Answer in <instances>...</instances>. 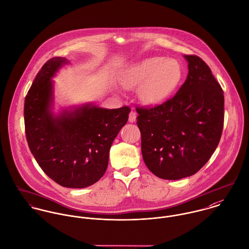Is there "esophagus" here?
<instances>
[{
    "label": "esophagus",
    "mask_w": 249,
    "mask_h": 249,
    "mask_svg": "<svg viewBox=\"0 0 249 249\" xmlns=\"http://www.w3.org/2000/svg\"><path fill=\"white\" fill-rule=\"evenodd\" d=\"M136 119H137V113H136L134 110H132V111L129 113V121L133 123V122L136 121Z\"/></svg>",
    "instance_id": "1"
}]
</instances>
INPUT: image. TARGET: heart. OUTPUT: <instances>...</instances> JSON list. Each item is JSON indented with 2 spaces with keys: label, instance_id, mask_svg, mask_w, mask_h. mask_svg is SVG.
Instances as JSON below:
<instances>
[{
  "label": "heart",
  "instance_id": "obj_1",
  "mask_svg": "<svg viewBox=\"0 0 249 249\" xmlns=\"http://www.w3.org/2000/svg\"><path fill=\"white\" fill-rule=\"evenodd\" d=\"M183 69L178 60L153 56L132 66L122 76L126 88H140V97L144 103L156 104L165 99L179 85Z\"/></svg>",
  "mask_w": 249,
  "mask_h": 249
}]
</instances>
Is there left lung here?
<instances>
[{
    "label": "left lung",
    "instance_id": "1",
    "mask_svg": "<svg viewBox=\"0 0 249 249\" xmlns=\"http://www.w3.org/2000/svg\"><path fill=\"white\" fill-rule=\"evenodd\" d=\"M189 73L177 93L154 107H137L142 153L150 171L179 180L200 170L216 149L224 123L223 90L207 63L185 54Z\"/></svg>",
    "mask_w": 249,
    "mask_h": 249
}]
</instances>
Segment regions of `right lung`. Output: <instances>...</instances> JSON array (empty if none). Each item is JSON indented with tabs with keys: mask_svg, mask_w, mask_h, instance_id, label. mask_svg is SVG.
Wrapping results in <instances>:
<instances>
[{
	"mask_svg": "<svg viewBox=\"0 0 249 249\" xmlns=\"http://www.w3.org/2000/svg\"><path fill=\"white\" fill-rule=\"evenodd\" d=\"M66 62L64 57H53L37 73L25 99V132L29 148L47 176L62 187L83 189L105 174L110 146L131 107L87 105L53 116L49 110L51 78Z\"/></svg>",
	"mask_w": 249,
	"mask_h": 249,
	"instance_id": "obj_1",
	"label": "right lung"
}]
</instances>
